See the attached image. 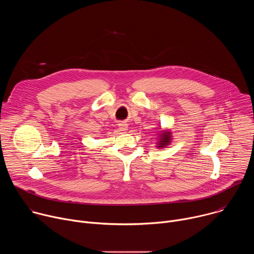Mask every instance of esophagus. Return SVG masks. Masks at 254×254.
Instances as JSON below:
<instances>
[{
	"instance_id": "1",
	"label": "esophagus",
	"mask_w": 254,
	"mask_h": 254,
	"mask_svg": "<svg viewBox=\"0 0 254 254\" xmlns=\"http://www.w3.org/2000/svg\"><path fill=\"white\" fill-rule=\"evenodd\" d=\"M119 127H120V129H121L122 131H126V130L127 129V124H125V123L120 124V125H119Z\"/></svg>"
}]
</instances>
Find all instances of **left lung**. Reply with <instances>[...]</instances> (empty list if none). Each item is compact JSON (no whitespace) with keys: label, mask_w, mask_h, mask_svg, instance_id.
<instances>
[{"label":"left lung","mask_w":254,"mask_h":254,"mask_svg":"<svg viewBox=\"0 0 254 254\" xmlns=\"http://www.w3.org/2000/svg\"><path fill=\"white\" fill-rule=\"evenodd\" d=\"M162 140L160 142V146L159 147H165L166 144H168V142H170V133L167 132V133H163L162 135Z\"/></svg>","instance_id":"left-lung-1"}]
</instances>
